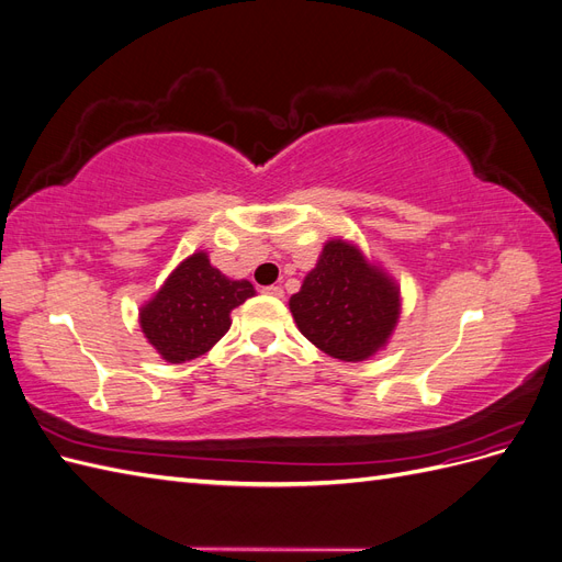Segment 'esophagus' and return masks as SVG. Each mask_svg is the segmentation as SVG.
I'll use <instances>...</instances> for the list:
<instances>
[{
	"label": "esophagus",
	"mask_w": 562,
	"mask_h": 562,
	"mask_svg": "<svg viewBox=\"0 0 562 562\" xmlns=\"http://www.w3.org/2000/svg\"><path fill=\"white\" fill-rule=\"evenodd\" d=\"M265 295H271V297H283V288L281 285H267L262 288Z\"/></svg>",
	"instance_id": "esophagus-1"
}]
</instances>
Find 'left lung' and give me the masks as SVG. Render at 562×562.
Masks as SVG:
<instances>
[{"instance_id":"8db88e82","label":"left lung","mask_w":562,"mask_h":562,"mask_svg":"<svg viewBox=\"0 0 562 562\" xmlns=\"http://www.w3.org/2000/svg\"><path fill=\"white\" fill-rule=\"evenodd\" d=\"M300 333L339 361H363L384 347L398 321V288L345 241L323 246L318 265L291 297Z\"/></svg>"}]
</instances>
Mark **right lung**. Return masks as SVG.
Masks as SVG:
<instances>
[{
	"mask_svg": "<svg viewBox=\"0 0 562 562\" xmlns=\"http://www.w3.org/2000/svg\"><path fill=\"white\" fill-rule=\"evenodd\" d=\"M252 295L250 281L227 279L206 252H194L140 310V326L168 363H184L206 353L229 330L232 310Z\"/></svg>",
	"mask_w": 562,
	"mask_h": 562,
	"instance_id": "right-lung-1",
	"label": "right lung"
}]
</instances>
